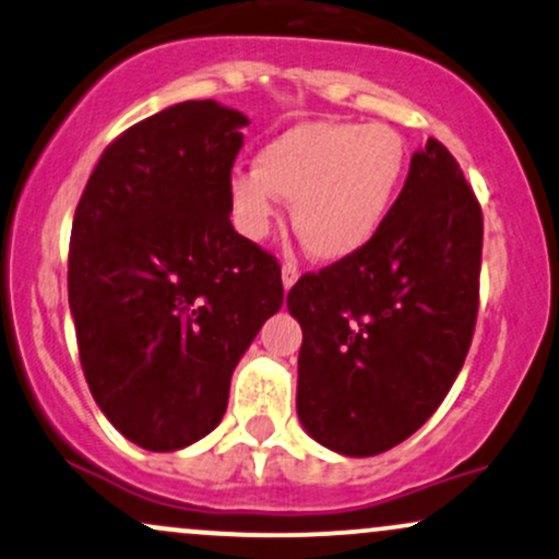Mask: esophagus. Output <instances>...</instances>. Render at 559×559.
Masks as SVG:
<instances>
[{"instance_id":"1","label":"esophagus","mask_w":559,"mask_h":559,"mask_svg":"<svg viewBox=\"0 0 559 559\" xmlns=\"http://www.w3.org/2000/svg\"><path fill=\"white\" fill-rule=\"evenodd\" d=\"M297 278H299V267L297 265H292V262H288V265L281 267V281H284V292H288V288L297 284Z\"/></svg>"}]
</instances>
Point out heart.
Listing matches in <instances>:
<instances>
[{
    "instance_id": "b5f03b06",
    "label": "heart",
    "mask_w": 559,
    "mask_h": 559,
    "mask_svg": "<svg viewBox=\"0 0 559 559\" xmlns=\"http://www.w3.org/2000/svg\"><path fill=\"white\" fill-rule=\"evenodd\" d=\"M407 144L386 123L312 120L267 141L252 170H234L230 213L249 241H262L292 202V226L312 258L338 262L373 241L394 207Z\"/></svg>"
}]
</instances>
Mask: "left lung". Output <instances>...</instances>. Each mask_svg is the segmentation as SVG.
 Masks as SVG:
<instances>
[{
	"label": "left lung",
	"mask_w": 559,
	"mask_h": 559,
	"mask_svg": "<svg viewBox=\"0 0 559 559\" xmlns=\"http://www.w3.org/2000/svg\"><path fill=\"white\" fill-rule=\"evenodd\" d=\"M484 217L457 159L428 139L368 247L307 273L297 415L318 444L373 457L436 413L471 349Z\"/></svg>",
	"instance_id": "1"
}]
</instances>
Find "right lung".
<instances>
[{
	"label": "right lung",
	"mask_w": 559,
	"mask_h": 559,
	"mask_svg": "<svg viewBox=\"0 0 559 559\" xmlns=\"http://www.w3.org/2000/svg\"><path fill=\"white\" fill-rule=\"evenodd\" d=\"M243 126L215 99L165 107L107 146L75 207L68 299L83 376L150 452L213 431L234 368L284 305L278 262L228 217Z\"/></svg>",
	"instance_id": "obj_1"
}]
</instances>
